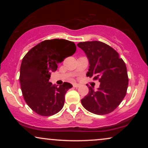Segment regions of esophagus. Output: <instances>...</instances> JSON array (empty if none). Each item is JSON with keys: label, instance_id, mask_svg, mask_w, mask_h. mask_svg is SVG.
Returning <instances> with one entry per match:
<instances>
[{"label": "esophagus", "instance_id": "esophagus-1", "mask_svg": "<svg viewBox=\"0 0 148 148\" xmlns=\"http://www.w3.org/2000/svg\"><path fill=\"white\" fill-rule=\"evenodd\" d=\"M73 87H74V88H79V85L77 84H73Z\"/></svg>", "mask_w": 148, "mask_h": 148}]
</instances>
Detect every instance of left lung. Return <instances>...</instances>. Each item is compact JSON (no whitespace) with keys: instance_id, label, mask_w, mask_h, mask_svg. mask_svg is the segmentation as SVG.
I'll use <instances>...</instances> for the list:
<instances>
[{"instance_id":"obj_1","label":"left lung","mask_w":148,"mask_h":148,"mask_svg":"<svg viewBox=\"0 0 148 148\" xmlns=\"http://www.w3.org/2000/svg\"><path fill=\"white\" fill-rule=\"evenodd\" d=\"M77 46L85 52L90 64L86 75L99 79L100 82L96 90L89 87V94L82 100L83 106L94 114H108L126 95L129 82L126 65L118 52L103 42H83Z\"/></svg>"}]
</instances>
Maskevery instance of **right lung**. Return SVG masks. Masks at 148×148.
Masks as SVG:
<instances>
[{
    "mask_svg": "<svg viewBox=\"0 0 148 148\" xmlns=\"http://www.w3.org/2000/svg\"><path fill=\"white\" fill-rule=\"evenodd\" d=\"M75 51L74 42L48 40L32 48L23 57L19 76L22 94L25 102L37 114L49 116L62 108L66 92L73 86L64 82L58 86L49 79L58 63Z\"/></svg>",
    "mask_w": 148,
    "mask_h": 148,
    "instance_id": "add662e5",
    "label": "right lung"
}]
</instances>
